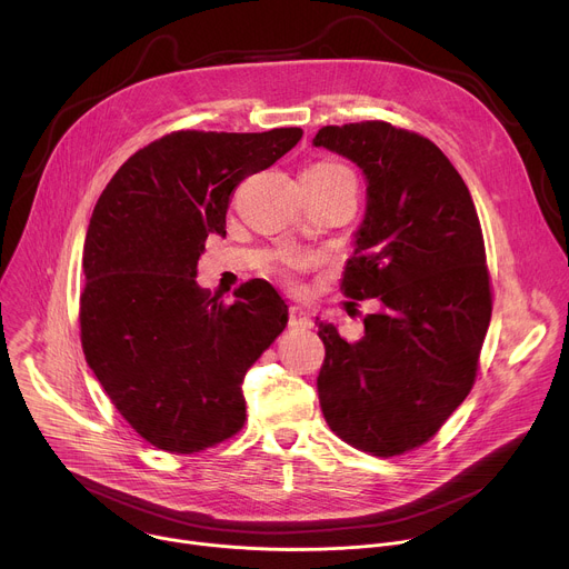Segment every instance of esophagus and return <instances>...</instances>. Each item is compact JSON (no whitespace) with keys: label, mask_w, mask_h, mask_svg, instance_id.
I'll use <instances>...</instances> for the list:
<instances>
[{"label":"esophagus","mask_w":569,"mask_h":569,"mask_svg":"<svg viewBox=\"0 0 569 569\" xmlns=\"http://www.w3.org/2000/svg\"><path fill=\"white\" fill-rule=\"evenodd\" d=\"M288 323H290V329H308L310 327V317L301 308L292 306L290 312H288Z\"/></svg>","instance_id":"obj_1"}]
</instances>
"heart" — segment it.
Listing matches in <instances>:
<instances>
[{
    "mask_svg": "<svg viewBox=\"0 0 569 569\" xmlns=\"http://www.w3.org/2000/svg\"><path fill=\"white\" fill-rule=\"evenodd\" d=\"M308 171H312V173H349L345 167H340V164H331V161H323V164H315V167H312V169H308ZM283 263H286V266H290V268H301V266H306L308 261H306V259H301V257L288 254V257H283Z\"/></svg>",
    "mask_w": 569,
    "mask_h": 569,
    "instance_id": "heart-1",
    "label": "heart"
}]
</instances>
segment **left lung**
I'll return each instance as SVG.
<instances>
[{
	"instance_id": "1",
	"label": "left lung",
	"mask_w": 569,
	"mask_h": 569,
	"mask_svg": "<svg viewBox=\"0 0 569 569\" xmlns=\"http://www.w3.org/2000/svg\"><path fill=\"white\" fill-rule=\"evenodd\" d=\"M312 143L365 173L340 290L380 306L356 342L317 319L321 412L349 446L402 455L432 439L475 382L493 308L481 224L450 159L417 132L362 121L321 128Z\"/></svg>"
}]
</instances>
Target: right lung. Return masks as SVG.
<instances>
[{"mask_svg":"<svg viewBox=\"0 0 569 569\" xmlns=\"http://www.w3.org/2000/svg\"><path fill=\"white\" fill-rule=\"evenodd\" d=\"M301 134H164L126 161L92 211L80 342L119 415L159 450L193 455L246 423L242 378L286 329L288 306L263 279L233 303L211 297L198 259L209 233H224L233 189Z\"/></svg>","mask_w":569,"mask_h":569,"instance_id":"right-lung-1","label":"right lung"}]
</instances>
